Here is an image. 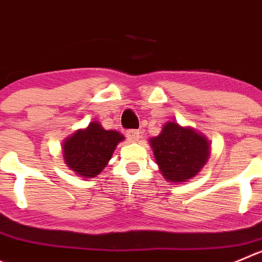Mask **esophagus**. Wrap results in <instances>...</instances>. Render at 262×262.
Here are the masks:
<instances>
[{
    "label": "esophagus",
    "mask_w": 262,
    "mask_h": 262,
    "mask_svg": "<svg viewBox=\"0 0 262 262\" xmlns=\"http://www.w3.org/2000/svg\"><path fill=\"white\" fill-rule=\"evenodd\" d=\"M140 138L141 135L139 129H129V131H127V139H128L129 141L136 143V141H139V139Z\"/></svg>",
    "instance_id": "esophagus-1"
}]
</instances>
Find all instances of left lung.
Returning a JSON list of instances; mask_svg holds the SVG:
<instances>
[{"label": "left lung", "instance_id": "left-lung-1", "mask_svg": "<svg viewBox=\"0 0 262 262\" xmlns=\"http://www.w3.org/2000/svg\"><path fill=\"white\" fill-rule=\"evenodd\" d=\"M154 158L166 181L188 183L207 163L211 143L202 133L175 121L164 123L161 134L149 140Z\"/></svg>", "mask_w": 262, "mask_h": 262}]
</instances>
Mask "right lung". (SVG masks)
<instances>
[{
  "label": "right lung",
  "instance_id": "add662e5",
  "mask_svg": "<svg viewBox=\"0 0 262 262\" xmlns=\"http://www.w3.org/2000/svg\"><path fill=\"white\" fill-rule=\"evenodd\" d=\"M124 136L116 129H105L98 121L77 129L64 140V162L76 175L83 179L98 176L111 161L117 145Z\"/></svg>",
  "mask_w": 262,
  "mask_h": 262
}]
</instances>
